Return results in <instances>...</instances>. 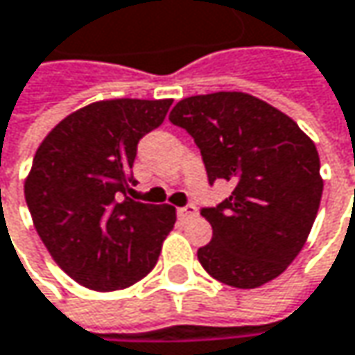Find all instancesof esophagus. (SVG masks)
<instances>
[{"label": "esophagus", "mask_w": 355, "mask_h": 355, "mask_svg": "<svg viewBox=\"0 0 355 355\" xmlns=\"http://www.w3.org/2000/svg\"><path fill=\"white\" fill-rule=\"evenodd\" d=\"M196 214H198V208H196L194 204H186V206L178 208L180 220H188V218H192V216H196Z\"/></svg>", "instance_id": "obj_1"}]
</instances>
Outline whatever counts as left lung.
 <instances>
[{
  "label": "left lung",
  "mask_w": 355,
  "mask_h": 355,
  "mask_svg": "<svg viewBox=\"0 0 355 355\" xmlns=\"http://www.w3.org/2000/svg\"><path fill=\"white\" fill-rule=\"evenodd\" d=\"M169 120L194 139L208 184L235 186L200 210L212 227V241L198 249L202 268L235 288L278 278L306 243L321 204L315 143L290 116L241 92L186 98Z\"/></svg>",
  "instance_id": "8db88e82"
}]
</instances>
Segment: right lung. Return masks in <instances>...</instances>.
<instances>
[{
    "label": "right lung",
    "mask_w": 355,
    "mask_h": 355,
    "mask_svg": "<svg viewBox=\"0 0 355 355\" xmlns=\"http://www.w3.org/2000/svg\"><path fill=\"white\" fill-rule=\"evenodd\" d=\"M171 100H106L69 114L40 143L24 196L59 268L98 292L126 288L157 263L175 223L169 204L128 198L139 141Z\"/></svg>",
    "instance_id": "add662e5"
}]
</instances>
